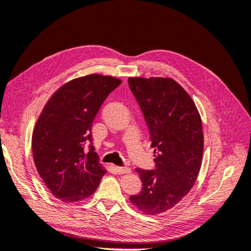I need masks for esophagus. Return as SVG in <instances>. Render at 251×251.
<instances>
[{"instance_id": "obj_1", "label": "esophagus", "mask_w": 251, "mask_h": 251, "mask_svg": "<svg viewBox=\"0 0 251 251\" xmlns=\"http://www.w3.org/2000/svg\"><path fill=\"white\" fill-rule=\"evenodd\" d=\"M116 170H117V172L119 174H128V173H131L130 169H128V168H124V166H117Z\"/></svg>"}]
</instances>
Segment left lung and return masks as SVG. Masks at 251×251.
Returning a JSON list of instances; mask_svg holds the SVG:
<instances>
[{
  "mask_svg": "<svg viewBox=\"0 0 251 251\" xmlns=\"http://www.w3.org/2000/svg\"><path fill=\"white\" fill-rule=\"evenodd\" d=\"M155 149L156 171L136 169L142 191L130 200L147 215L173 208L191 191L202 164L203 131L192 97L171 77H130Z\"/></svg>",
  "mask_w": 251,
  "mask_h": 251,
  "instance_id": "1",
  "label": "left lung"
}]
</instances>
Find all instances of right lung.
<instances>
[{
  "label": "right lung",
  "instance_id": "add662e5",
  "mask_svg": "<svg viewBox=\"0 0 251 251\" xmlns=\"http://www.w3.org/2000/svg\"><path fill=\"white\" fill-rule=\"evenodd\" d=\"M123 80L101 74L74 78L58 88L45 104L32 134L37 173L55 198L78 202L100 185L104 166L98 162L92 140V124L105 98Z\"/></svg>",
  "mask_w": 251,
  "mask_h": 251
}]
</instances>
